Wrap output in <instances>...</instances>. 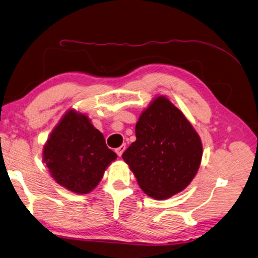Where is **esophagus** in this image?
Returning <instances> with one entry per match:
<instances>
[{"label":"esophagus","mask_w":258,"mask_h":258,"mask_svg":"<svg viewBox=\"0 0 258 258\" xmlns=\"http://www.w3.org/2000/svg\"><path fill=\"white\" fill-rule=\"evenodd\" d=\"M125 149H126V147H125V145L123 144V145H120L119 147H117V149L115 150V152H116V154H117L118 156H122V154H123V152L125 151Z\"/></svg>","instance_id":"34e87169"}]
</instances>
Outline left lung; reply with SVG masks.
Wrapping results in <instances>:
<instances>
[{
	"label": "left lung",
	"instance_id": "left-lung-1",
	"mask_svg": "<svg viewBox=\"0 0 258 258\" xmlns=\"http://www.w3.org/2000/svg\"><path fill=\"white\" fill-rule=\"evenodd\" d=\"M136 141L123 153L140 187L155 200L185 189L199 171L203 147L184 114L158 96L141 114Z\"/></svg>",
	"mask_w": 258,
	"mask_h": 258
}]
</instances>
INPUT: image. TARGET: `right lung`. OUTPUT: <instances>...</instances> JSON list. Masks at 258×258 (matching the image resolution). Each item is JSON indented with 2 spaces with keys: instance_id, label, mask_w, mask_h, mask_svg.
I'll use <instances>...</instances> for the list:
<instances>
[{
  "instance_id": "right-lung-1",
  "label": "right lung",
  "mask_w": 258,
  "mask_h": 258,
  "mask_svg": "<svg viewBox=\"0 0 258 258\" xmlns=\"http://www.w3.org/2000/svg\"><path fill=\"white\" fill-rule=\"evenodd\" d=\"M117 155L84 114L71 109L52 131L43 161L56 183L78 194H87L101 182Z\"/></svg>"
}]
</instances>
